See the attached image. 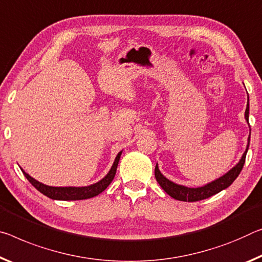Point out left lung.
Returning <instances> with one entry per match:
<instances>
[{
  "instance_id": "1",
  "label": "left lung",
  "mask_w": 262,
  "mask_h": 262,
  "mask_svg": "<svg viewBox=\"0 0 262 262\" xmlns=\"http://www.w3.org/2000/svg\"><path fill=\"white\" fill-rule=\"evenodd\" d=\"M248 116H250V99L247 98V106H246V111H245V120H246L247 123H248ZM250 139H251V133L247 139L246 150L244 151L242 159L239 160L238 163H236L233 168L228 170L226 173H224L223 176H221L212 182H209V183H206L205 185L198 186V188H188V186L177 184L175 182L168 180V178L160 171L159 164H156L155 167L156 181L159 182L161 188L163 189L170 197L175 198L177 201L197 202V201H202V199H206L211 196H213V194L221 192V191L228 188V186L235 181V178L239 176V173L243 170V167L245 164V159H246L248 147H250Z\"/></svg>"
}]
</instances>
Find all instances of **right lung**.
<instances>
[{
	"instance_id": "1",
	"label": "right lung",
	"mask_w": 262,
	"mask_h": 262,
	"mask_svg": "<svg viewBox=\"0 0 262 262\" xmlns=\"http://www.w3.org/2000/svg\"><path fill=\"white\" fill-rule=\"evenodd\" d=\"M121 154L122 150L119 151L118 155H116L113 165H112L110 171L107 172V175L105 177L101 178V180L97 182V183L86 186H50L35 180L34 177H31L29 173L24 171L22 168H20V170L23 171L24 176L27 177V180L30 182L39 192L45 194L47 197L55 199V201H81V199H89L98 196L99 193H101L102 191L112 183V181H113V178L115 176L116 168H118Z\"/></svg>"
}]
</instances>
